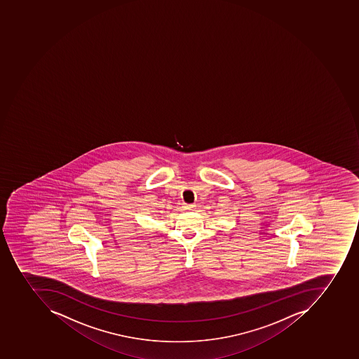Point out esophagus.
Instances as JSON below:
<instances>
[{"mask_svg": "<svg viewBox=\"0 0 359 359\" xmlns=\"http://www.w3.org/2000/svg\"><path fill=\"white\" fill-rule=\"evenodd\" d=\"M184 208L187 211H192V210L196 209V204H184Z\"/></svg>", "mask_w": 359, "mask_h": 359, "instance_id": "esophagus-1", "label": "esophagus"}]
</instances>
